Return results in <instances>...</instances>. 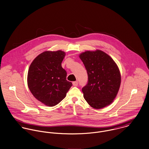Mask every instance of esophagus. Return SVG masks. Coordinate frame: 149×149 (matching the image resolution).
I'll return each mask as SVG.
<instances>
[{
    "mask_svg": "<svg viewBox=\"0 0 149 149\" xmlns=\"http://www.w3.org/2000/svg\"><path fill=\"white\" fill-rule=\"evenodd\" d=\"M78 84H79V82L77 81L73 82V85L74 86H77L78 85Z\"/></svg>",
    "mask_w": 149,
    "mask_h": 149,
    "instance_id": "obj_1",
    "label": "esophagus"
}]
</instances>
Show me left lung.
Listing matches in <instances>:
<instances>
[{
	"label": "left lung",
	"instance_id": "left-lung-1",
	"mask_svg": "<svg viewBox=\"0 0 149 149\" xmlns=\"http://www.w3.org/2000/svg\"><path fill=\"white\" fill-rule=\"evenodd\" d=\"M87 71L88 81L82 89L84 97L92 108L111 104L119 91L121 77L112 58L100 50L85 51L79 56Z\"/></svg>",
	"mask_w": 149,
	"mask_h": 149
}]
</instances>
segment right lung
Here are the masks:
<instances>
[{
	"label": "right lung",
	"mask_w": 149,
	"mask_h": 149,
	"mask_svg": "<svg viewBox=\"0 0 149 149\" xmlns=\"http://www.w3.org/2000/svg\"><path fill=\"white\" fill-rule=\"evenodd\" d=\"M65 56L62 51H45L38 55L28 69L27 83L33 95L48 107H54L66 96L72 86L61 67Z\"/></svg>",
	"instance_id": "obj_1"
}]
</instances>
